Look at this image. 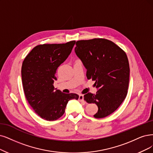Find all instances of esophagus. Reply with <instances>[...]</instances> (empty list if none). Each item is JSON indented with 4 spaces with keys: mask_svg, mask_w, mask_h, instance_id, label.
<instances>
[{
    "mask_svg": "<svg viewBox=\"0 0 153 153\" xmlns=\"http://www.w3.org/2000/svg\"><path fill=\"white\" fill-rule=\"evenodd\" d=\"M79 100L81 102L85 103V101L84 100V96L82 94H80L79 96Z\"/></svg>",
    "mask_w": 153,
    "mask_h": 153,
    "instance_id": "obj_1",
    "label": "esophagus"
}]
</instances>
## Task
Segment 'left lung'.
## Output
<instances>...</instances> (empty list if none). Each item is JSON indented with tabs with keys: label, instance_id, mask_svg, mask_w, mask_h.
<instances>
[{
	"label": "left lung",
	"instance_id": "1",
	"mask_svg": "<svg viewBox=\"0 0 153 153\" xmlns=\"http://www.w3.org/2000/svg\"><path fill=\"white\" fill-rule=\"evenodd\" d=\"M75 52L87 69L88 79L95 81V94L84 96L88 103L97 104V118L114 113L126 99L128 88L130 67L127 56L115 43L105 38L76 42Z\"/></svg>",
	"mask_w": 153,
	"mask_h": 153
}]
</instances>
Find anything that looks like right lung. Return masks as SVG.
Wrapping results in <instances>:
<instances>
[{
	"mask_svg": "<svg viewBox=\"0 0 153 153\" xmlns=\"http://www.w3.org/2000/svg\"><path fill=\"white\" fill-rule=\"evenodd\" d=\"M76 41L43 44L34 47L21 67L22 86L28 103L39 117L48 121L59 119L70 100H78L75 93H62L53 86L56 71L69 56Z\"/></svg>",
	"mask_w": 153,
	"mask_h": 153,
	"instance_id": "right-lung-1",
	"label": "right lung"
}]
</instances>
